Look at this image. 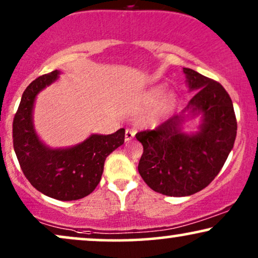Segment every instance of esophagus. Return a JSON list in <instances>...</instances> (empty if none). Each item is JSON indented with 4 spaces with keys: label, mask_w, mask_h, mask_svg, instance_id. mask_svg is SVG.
I'll return each instance as SVG.
<instances>
[{
    "label": "esophagus",
    "mask_w": 258,
    "mask_h": 258,
    "mask_svg": "<svg viewBox=\"0 0 258 258\" xmlns=\"http://www.w3.org/2000/svg\"><path fill=\"white\" fill-rule=\"evenodd\" d=\"M135 135H136L135 130L127 128L126 132H125V140H126V142H131V140L135 138Z\"/></svg>",
    "instance_id": "obj_1"
}]
</instances>
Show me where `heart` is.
I'll return each mask as SVG.
<instances>
[{
	"label": "heart",
	"mask_w": 258,
	"mask_h": 258,
	"mask_svg": "<svg viewBox=\"0 0 258 258\" xmlns=\"http://www.w3.org/2000/svg\"><path fill=\"white\" fill-rule=\"evenodd\" d=\"M161 94H162L161 88H157V89H153L151 93L149 94L148 99H146V106L151 107L153 103H155L156 101L158 100V97L161 96ZM175 103H176L175 94H172V93L165 94L164 97H163L162 101H161V103H159L158 108H157V110H156L155 116H153V118H155V119L156 118H159V116H162L163 114L168 113L169 110H170L172 107L175 106Z\"/></svg>",
	"instance_id": "b5f03b06"
}]
</instances>
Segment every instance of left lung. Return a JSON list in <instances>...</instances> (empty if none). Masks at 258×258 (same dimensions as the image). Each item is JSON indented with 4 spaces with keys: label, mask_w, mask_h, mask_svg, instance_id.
<instances>
[{
    "label": "left lung",
    "mask_w": 258,
    "mask_h": 258,
    "mask_svg": "<svg viewBox=\"0 0 258 258\" xmlns=\"http://www.w3.org/2000/svg\"><path fill=\"white\" fill-rule=\"evenodd\" d=\"M188 87L198 90L185 110L202 113L200 132L181 131L183 116L136 135L143 145L138 164L142 178L152 190L169 197H188L216 178L233 148L237 119L232 100L219 82L184 68Z\"/></svg>",
    "instance_id": "1"
}]
</instances>
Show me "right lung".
I'll use <instances>...</instances> for the list:
<instances>
[{
	"instance_id": "right-lung-1",
	"label": "right lung",
	"mask_w": 258,
	"mask_h": 258,
	"mask_svg": "<svg viewBox=\"0 0 258 258\" xmlns=\"http://www.w3.org/2000/svg\"><path fill=\"white\" fill-rule=\"evenodd\" d=\"M59 71L35 78L26 88L13 120V145L19 164L33 187L47 197L71 201L89 195L100 183L107 156L125 142V130L93 135L71 149L51 150L35 135L32 109L37 94L56 81Z\"/></svg>"
}]
</instances>
